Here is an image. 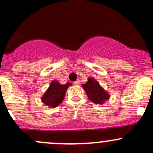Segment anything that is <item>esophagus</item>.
<instances>
[{
    "mask_svg": "<svg viewBox=\"0 0 153 153\" xmlns=\"http://www.w3.org/2000/svg\"><path fill=\"white\" fill-rule=\"evenodd\" d=\"M73 83H74L75 85H78L79 84H80V83H79V81H78V80H76V81H75L74 82H73Z\"/></svg>",
    "mask_w": 153,
    "mask_h": 153,
    "instance_id": "34e87169",
    "label": "esophagus"
}]
</instances>
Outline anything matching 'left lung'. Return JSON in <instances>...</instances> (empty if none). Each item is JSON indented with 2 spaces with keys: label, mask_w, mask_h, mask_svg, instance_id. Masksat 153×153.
<instances>
[{
  "label": "left lung",
  "mask_w": 153,
  "mask_h": 153,
  "mask_svg": "<svg viewBox=\"0 0 153 153\" xmlns=\"http://www.w3.org/2000/svg\"><path fill=\"white\" fill-rule=\"evenodd\" d=\"M82 87L86 92L89 100L96 104H103L106 102L110 96L94 78H90L86 83L82 84Z\"/></svg>",
  "instance_id": "left-lung-1"
}]
</instances>
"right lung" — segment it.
<instances>
[{"label":"right lung","instance_id":"1","mask_svg":"<svg viewBox=\"0 0 153 153\" xmlns=\"http://www.w3.org/2000/svg\"><path fill=\"white\" fill-rule=\"evenodd\" d=\"M71 83L67 82L65 85H61L57 80L51 82L50 87L46 93L42 97V101L49 107H56L62 102L65 92Z\"/></svg>","mask_w":153,"mask_h":153}]
</instances>
